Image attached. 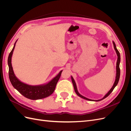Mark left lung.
I'll return each instance as SVG.
<instances>
[{
    "instance_id": "1",
    "label": "left lung",
    "mask_w": 131,
    "mask_h": 131,
    "mask_svg": "<svg viewBox=\"0 0 131 131\" xmlns=\"http://www.w3.org/2000/svg\"><path fill=\"white\" fill-rule=\"evenodd\" d=\"M113 45H114V49L116 51V53L117 54V62H116V77H115V82L114 83V85L112 86V88H111V89L108 91V92L107 93L105 96L103 97L101 100H90V99H89L88 98H86L84 96H82L81 94H80V93H79L78 89H77V85H76V83H75V81L74 80V79H73V77L71 76V79H72V83L73 84V86H74V89L75 90V93H77V94L78 95V96H79L80 97L84 99V100H88V101H95V102H98V101H102L103 100H104V98H105L106 97H108L109 95L112 92V91H113V90L114 89V88H115L116 86V85H117L118 81H119V79H120V52H118V51L117 50V49H116V46L115 45V43L114 42V41H113Z\"/></svg>"
}]
</instances>
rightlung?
Masks as SVG:
<instances>
[{
  "label": "right lung",
  "mask_w": 131,
  "mask_h": 131,
  "mask_svg": "<svg viewBox=\"0 0 131 131\" xmlns=\"http://www.w3.org/2000/svg\"><path fill=\"white\" fill-rule=\"evenodd\" d=\"M17 41V40L15 42L13 49L10 53L7 59L9 66V77L12 85L23 96L30 100H37L49 97L54 92L63 70L60 71V72L56 77L45 84L33 86L26 84L21 81L15 76L11 64V57Z\"/></svg>",
  "instance_id": "1"
}]
</instances>
